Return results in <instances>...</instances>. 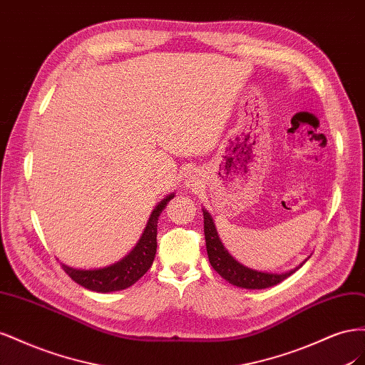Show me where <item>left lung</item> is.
Segmentation results:
<instances>
[{
  "mask_svg": "<svg viewBox=\"0 0 365 365\" xmlns=\"http://www.w3.org/2000/svg\"><path fill=\"white\" fill-rule=\"evenodd\" d=\"M204 213V235H205V247L210 264H212L213 269L220 275V277L230 282L231 284L239 286V288L245 289H264L269 288V286L277 284L283 282L286 277H289L297 269H292L284 274H271V272H260L250 269L244 264L236 262L233 257L230 256L228 251L224 248L222 242H220L216 227L213 224L212 216L208 215L207 210H202Z\"/></svg>",
  "mask_w": 365,
  "mask_h": 365,
  "instance_id": "8db88e82",
  "label": "left lung"
}]
</instances>
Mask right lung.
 Listing matches in <instances>:
<instances>
[{
  "label": "right lung",
  "instance_id": "obj_1",
  "mask_svg": "<svg viewBox=\"0 0 365 365\" xmlns=\"http://www.w3.org/2000/svg\"><path fill=\"white\" fill-rule=\"evenodd\" d=\"M172 197L173 195H169L153 210L145 228V233H143L135 248L125 259L102 269H74L67 267V264H62L63 271L70 275L73 282L90 291L113 292L129 288L152 267L157 252L158 217Z\"/></svg>",
  "mask_w": 365,
  "mask_h": 365
}]
</instances>
